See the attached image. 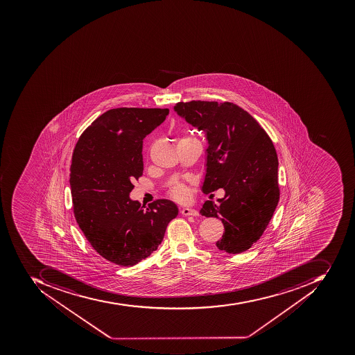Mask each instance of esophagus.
Masks as SVG:
<instances>
[{"label":"esophagus","instance_id":"34e87169","mask_svg":"<svg viewBox=\"0 0 355 355\" xmlns=\"http://www.w3.org/2000/svg\"><path fill=\"white\" fill-rule=\"evenodd\" d=\"M180 213L184 215V216H198L199 215L198 211L193 209H189V207H184V209H181Z\"/></svg>","mask_w":355,"mask_h":355}]
</instances>
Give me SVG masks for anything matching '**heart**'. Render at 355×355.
<instances>
[{"label": "heart", "mask_w": 355, "mask_h": 355, "mask_svg": "<svg viewBox=\"0 0 355 355\" xmlns=\"http://www.w3.org/2000/svg\"><path fill=\"white\" fill-rule=\"evenodd\" d=\"M184 139H189V138L181 139V140H184ZM171 194H173V196H174L175 199H177V200L186 199L187 189L182 186L175 187V188L173 189V190H171Z\"/></svg>", "instance_id": "1"}]
</instances>
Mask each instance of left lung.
<instances>
[{
  "label": "left lung",
  "mask_w": 355,
  "mask_h": 355,
  "mask_svg": "<svg viewBox=\"0 0 355 355\" xmlns=\"http://www.w3.org/2000/svg\"><path fill=\"white\" fill-rule=\"evenodd\" d=\"M174 111L207 141L202 191L225 190L217 203L200 209L216 217L225 232L216 242L220 251L238 254L261 238L279 201L278 159L272 140L247 111L230 102H179Z\"/></svg>",
  "instance_id": "8db88e82"
}]
</instances>
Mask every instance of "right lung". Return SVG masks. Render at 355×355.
<instances>
[{
  "mask_svg": "<svg viewBox=\"0 0 355 355\" xmlns=\"http://www.w3.org/2000/svg\"><path fill=\"white\" fill-rule=\"evenodd\" d=\"M168 113L113 108L83 131L73 150L69 184L76 220L92 248L114 264L134 266L150 257L178 215L169 200L146 207L129 196L144 173V139Z\"/></svg>",
  "mask_w": 355,
  "mask_h": 355,
  "instance_id": "right-lung-1",
  "label": "right lung"
}]
</instances>
